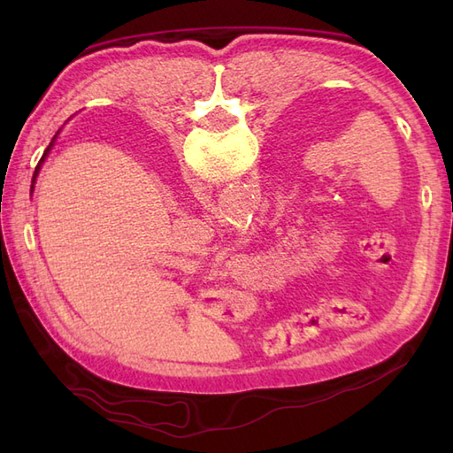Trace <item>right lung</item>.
I'll use <instances>...</instances> for the list:
<instances>
[{
	"instance_id": "1",
	"label": "right lung",
	"mask_w": 453,
	"mask_h": 453,
	"mask_svg": "<svg viewBox=\"0 0 453 453\" xmlns=\"http://www.w3.org/2000/svg\"><path fill=\"white\" fill-rule=\"evenodd\" d=\"M58 134H60V130H58ZM56 134V136H58ZM56 136L52 138V142H50V146L46 148V151H44V156L41 157V161H38V165H36V169H35V175H33V185H31V192H33V188H35V180H36V177H38V171H41V167H42V163H44V159H46V156H48V151L52 150V146H54V142H56Z\"/></svg>"
}]
</instances>
